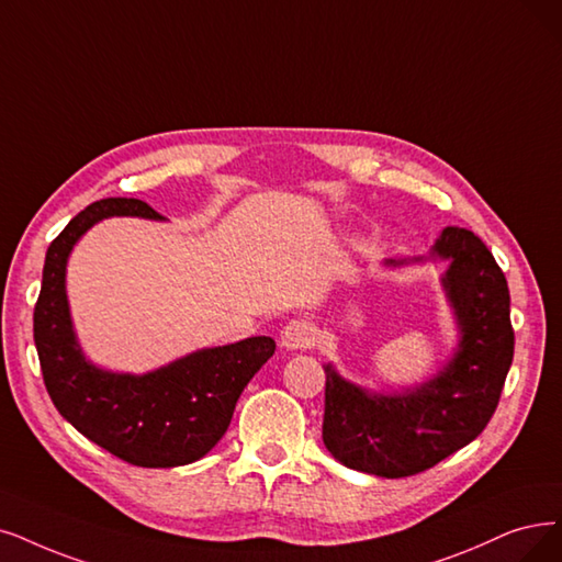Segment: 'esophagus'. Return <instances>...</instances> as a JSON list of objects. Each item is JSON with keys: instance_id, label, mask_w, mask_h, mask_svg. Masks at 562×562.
<instances>
[{"instance_id": "esophagus-1", "label": "esophagus", "mask_w": 562, "mask_h": 562, "mask_svg": "<svg viewBox=\"0 0 562 562\" xmlns=\"http://www.w3.org/2000/svg\"><path fill=\"white\" fill-rule=\"evenodd\" d=\"M318 339L316 325L306 318H293L288 321L285 327L281 329V346L290 350H306Z\"/></svg>"}]
</instances>
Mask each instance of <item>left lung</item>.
I'll list each match as a JSON object with an SVG mask.
<instances>
[{"label":"left lung","mask_w":562,"mask_h":562,"mask_svg":"<svg viewBox=\"0 0 562 562\" xmlns=\"http://www.w3.org/2000/svg\"><path fill=\"white\" fill-rule=\"evenodd\" d=\"M434 254L452 258L442 283L463 334L447 369L424 387L394 396H369L325 369L323 442L352 470L387 480L424 473L473 442L498 408L514 357L507 279L484 241L465 228H445Z\"/></svg>","instance_id":"8db88e82"}]
</instances>
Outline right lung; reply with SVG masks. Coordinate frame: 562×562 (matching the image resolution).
Segmentation results:
<instances>
[{
	"label": "right lung",
	"mask_w": 562,
	"mask_h": 562,
	"mask_svg": "<svg viewBox=\"0 0 562 562\" xmlns=\"http://www.w3.org/2000/svg\"><path fill=\"white\" fill-rule=\"evenodd\" d=\"M115 214L161 218L138 198H103L74 216L48 246L34 306L43 383L59 415L105 452L140 468L187 465L226 434L239 394L277 344L251 336L193 352L147 375H117L87 364L66 304V258L87 228Z\"/></svg>",
	"instance_id": "1"
}]
</instances>
